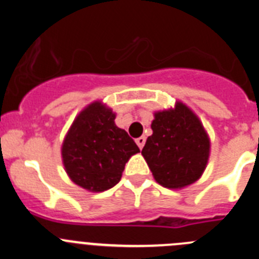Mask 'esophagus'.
I'll use <instances>...</instances> for the list:
<instances>
[{"mask_svg": "<svg viewBox=\"0 0 259 259\" xmlns=\"http://www.w3.org/2000/svg\"><path fill=\"white\" fill-rule=\"evenodd\" d=\"M136 144L139 145V148H140V149H143L144 145H145V137L141 136V137H139V139H136Z\"/></svg>", "mask_w": 259, "mask_h": 259, "instance_id": "esophagus-1", "label": "esophagus"}]
</instances>
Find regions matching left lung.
<instances>
[{"instance_id": "8db88e82", "label": "left lung", "mask_w": 259, "mask_h": 259, "mask_svg": "<svg viewBox=\"0 0 259 259\" xmlns=\"http://www.w3.org/2000/svg\"><path fill=\"white\" fill-rule=\"evenodd\" d=\"M152 130L141 154L155 182L170 189L197 182L210 155V139L198 116L178 101L175 107L154 113Z\"/></svg>"}]
</instances>
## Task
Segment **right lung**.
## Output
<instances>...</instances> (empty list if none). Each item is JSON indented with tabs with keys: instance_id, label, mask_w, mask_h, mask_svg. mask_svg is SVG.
Returning <instances> with one entry per match:
<instances>
[{
	"instance_id": "1",
	"label": "right lung",
	"mask_w": 259,
	"mask_h": 259,
	"mask_svg": "<svg viewBox=\"0 0 259 259\" xmlns=\"http://www.w3.org/2000/svg\"><path fill=\"white\" fill-rule=\"evenodd\" d=\"M114 120L113 110L100 101L92 102L75 118L62 144L66 172L87 191L113 188L122 178L128 159L140 152Z\"/></svg>"
}]
</instances>
